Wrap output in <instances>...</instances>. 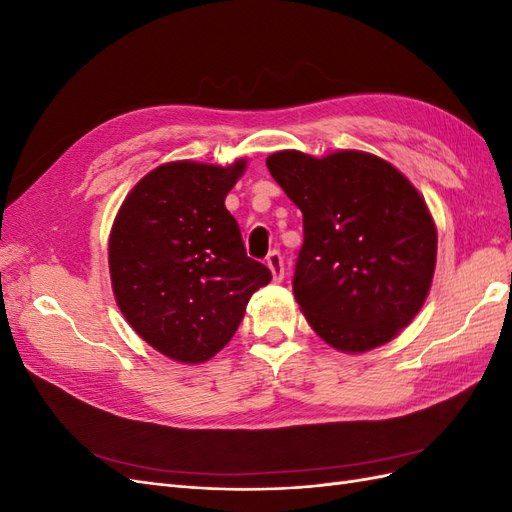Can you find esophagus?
<instances>
[{"instance_id": "34e87169", "label": "esophagus", "mask_w": 512, "mask_h": 512, "mask_svg": "<svg viewBox=\"0 0 512 512\" xmlns=\"http://www.w3.org/2000/svg\"><path fill=\"white\" fill-rule=\"evenodd\" d=\"M267 267H269L275 282H282L284 280V258H282L280 252H271L267 256Z\"/></svg>"}]
</instances>
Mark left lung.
I'll return each instance as SVG.
<instances>
[{
	"label": "left lung",
	"mask_w": 512,
	"mask_h": 512,
	"mask_svg": "<svg viewBox=\"0 0 512 512\" xmlns=\"http://www.w3.org/2000/svg\"><path fill=\"white\" fill-rule=\"evenodd\" d=\"M267 168L303 213L292 292L307 322L342 352L391 342L423 307L436 269L438 232L423 196L363 151H277Z\"/></svg>",
	"instance_id": "left-lung-1"
}]
</instances>
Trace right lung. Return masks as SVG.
Listing matches in <instances>:
<instances>
[{
    "label": "right lung",
    "mask_w": 512,
    "mask_h": 512,
    "mask_svg": "<svg viewBox=\"0 0 512 512\" xmlns=\"http://www.w3.org/2000/svg\"><path fill=\"white\" fill-rule=\"evenodd\" d=\"M230 166L168 162L123 200L108 269L115 301L149 346L179 363H205L235 335L271 271L247 258L224 200L243 175Z\"/></svg>",
    "instance_id": "1"
}]
</instances>
